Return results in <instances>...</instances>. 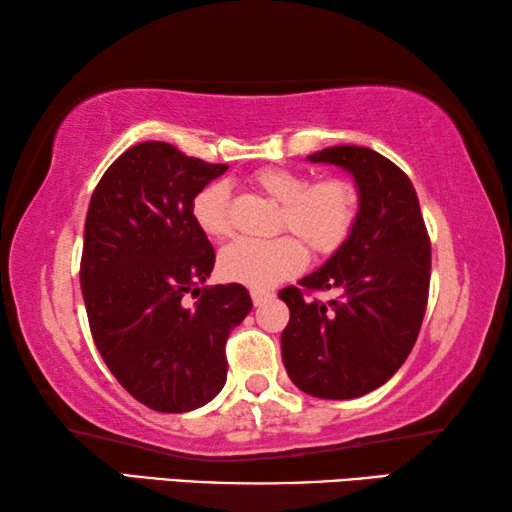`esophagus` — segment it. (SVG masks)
<instances>
[{
	"instance_id": "esophagus-1",
	"label": "esophagus",
	"mask_w": 512,
	"mask_h": 512,
	"mask_svg": "<svg viewBox=\"0 0 512 512\" xmlns=\"http://www.w3.org/2000/svg\"><path fill=\"white\" fill-rule=\"evenodd\" d=\"M250 296H253L255 307H259V305H264L266 300H271L273 293L271 291H264V289H253V291H250Z\"/></svg>"
}]
</instances>
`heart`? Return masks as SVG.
Instances as JSON below:
<instances>
[{"instance_id":"obj_1","label":"heart","mask_w":512,"mask_h":512,"mask_svg":"<svg viewBox=\"0 0 512 512\" xmlns=\"http://www.w3.org/2000/svg\"><path fill=\"white\" fill-rule=\"evenodd\" d=\"M259 189L282 203L280 225L318 255L339 248L350 235L357 219V189L343 178H323L309 183L305 173L266 167L255 173ZM194 219L205 235L223 239L230 235V187L212 183L196 194ZM307 253L291 235L273 239H239L225 246L219 257V271L225 280L266 289L298 273Z\"/></svg>"}]
</instances>
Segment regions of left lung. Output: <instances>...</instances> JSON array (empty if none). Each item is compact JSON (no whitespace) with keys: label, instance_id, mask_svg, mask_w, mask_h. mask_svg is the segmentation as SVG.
I'll list each match as a JSON object with an SVG mask.
<instances>
[{"label":"left lung","instance_id":"left-lung-1","mask_svg":"<svg viewBox=\"0 0 512 512\" xmlns=\"http://www.w3.org/2000/svg\"><path fill=\"white\" fill-rule=\"evenodd\" d=\"M307 160L348 171L359 207L343 244L298 282L339 298L318 302L296 287L280 291L291 311L282 361L302 393L352 400L386 384L413 350L427 309L431 244L411 180L384 155L343 144Z\"/></svg>","mask_w":512,"mask_h":512}]
</instances>
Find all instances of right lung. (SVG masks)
<instances>
[{
  "label": "right lung",
  "mask_w": 512,
  "mask_h": 512,
  "mask_svg": "<svg viewBox=\"0 0 512 512\" xmlns=\"http://www.w3.org/2000/svg\"><path fill=\"white\" fill-rule=\"evenodd\" d=\"M228 164L142 142L103 173L85 219L81 291L92 339L137 402L185 413L221 393L225 341L253 309L241 284L203 287L214 248L192 205ZM187 292H201L194 308Z\"/></svg>",
  "instance_id": "1"
}]
</instances>
